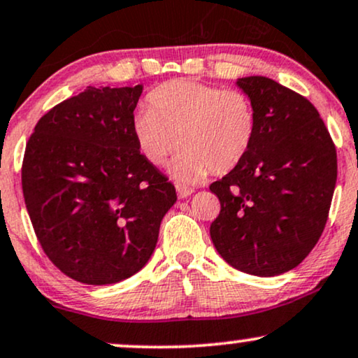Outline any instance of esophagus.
Returning <instances> with one entry per match:
<instances>
[{"label": "esophagus", "instance_id": "34e87169", "mask_svg": "<svg viewBox=\"0 0 358 358\" xmlns=\"http://www.w3.org/2000/svg\"><path fill=\"white\" fill-rule=\"evenodd\" d=\"M176 193H178V198H188L189 194L194 193V189L185 187V185H176Z\"/></svg>", "mask_w": 358, "mask_h": 358}]
</instances>
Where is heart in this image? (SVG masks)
<instances>
[{"mask_svg": "<svg viewBox=\"0 0 358 358\" xmlns=\"http://www.w3.org/2000/svg\"><path fill=\"white\" fill-rule=\"evenodd\" d=\"M149 109L132 116L137 150L152 166L171 165L175 178L194 183L209 173L234 170L249 154L257 134V113L239 90H221L189 78L159 85L147 94Z\"/></svg>", "mask_w": 358, "mask_h": 358, "instance_id": "1", "label": "heart"}]
</instances>
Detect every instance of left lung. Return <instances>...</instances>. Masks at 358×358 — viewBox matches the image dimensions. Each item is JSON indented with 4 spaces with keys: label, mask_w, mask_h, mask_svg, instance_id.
<instances>
[{
    "label": "left lung",
    "mask_w": 358,
    "mask_h": 358,
    "mask_svg": "<svg viewBox=\"0 0 358 358\" xmlns=\"http://www.w3.org/2000/svg\"><path fill=\"white\" fill-rule=\"evenodd\" d=\"M257 113L245 159L209 189L221 213L209 232L224 260L244 273L294 268L317 244L337 180V154L317 109L266 76L237 80Z\"/></svg>",
    "instance_id": "1"
}]
</instances>
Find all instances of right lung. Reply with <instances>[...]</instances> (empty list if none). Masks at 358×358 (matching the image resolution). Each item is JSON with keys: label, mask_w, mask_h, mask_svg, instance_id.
Wrapping results in <instances>:
<instances>
[{"label": "right lung", "mask_w": 358, "mask_h": 358, "mask_svg": "<svg viewBox=\"0 0 358 358\" xmlns=\"http://www.w3.org/2000/svg\"><path fill=\"white\" fill-rule=\"evenodd\" d=\"M142 85L93 88L36 124L24 152V203L37 241L62 273L111 285L155 249L175 187L137 150L131 121Z\"/></svg>", "instance_id": "obj_1"}]
</instances>
